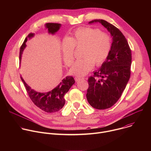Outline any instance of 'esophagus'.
I'll list each match as a JSON object with an SVG mask.
<instances>
[{
    "label": "esophagus",
    "mask_w": 151,
    "mask_h": 151,
    "mask_svg": "<svg viewBox=\"0 0 151 151\" xmlns=\"http://www.w3.org/2000/svg\"><path fill=\"white\" fill-rule=\"evenodd\" d=\"M84 79L83 78H81V77H75V79L76 81H79L81 79Z\"/></svg>",
    "instance_id": "esophagus-1"
}]
</instances>
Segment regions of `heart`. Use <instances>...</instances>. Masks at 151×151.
<instances>
[{"instance_id": "heart-1", "label": "heart", "mask_w": 151, "mask_h": 151, "mask_svg": "<svg viewBox=\"0 0 151 151\" xmlns=\"http://www.w3.org/2000/svg\"><path fill=\"white\" fill-rule=\"evenodd\" d=\"M111 38L99 29L81 27L75 30L72 36L62 42L61 51L63 60L70 66L74 60V49L82 47L81 59L76 60L70 69L75 76H84L93 68L99 66L108 57L111 50Z\"/></svg>"}]
</instances>
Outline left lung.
<instances>
[{"label":"left lung","mask_w":151,"mask_h":151,"mask_svg":"<svg viewBox=\"0 0 151 151\" xmlns=\"http://www.w3.org/2000/svg\"><path fill=\"white\" fill-rule=\"evenodd\" d=\"M100 23L112 37L109 55L99 70L88 78L87 99L95 109H106L114 105L126 87L130 78L132 51L122 32L103 19L88 23Z\"/></svg>","instance_id":"8db88e82"}]
</instances>
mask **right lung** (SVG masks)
I'll return each mask as SVG.
<instances>
[{
  "label": "right lung",
  "mask_w": 151,
  "mask_h": 151,
  "mask_svg": "<svg viewBox=\"0 0 151 151\" xmlns=\"http://www.w3.org/2000/svg\"><path fill=\"white\" fill-rule=\"evenodd\" d=\"M61 26V24L58 23L45 24V27L48 29V33L52 35L55 34L60 29ZM34 35V33H30L26 37L22 45L21 46L19 57V62H21V55L26 47V43L29 39H31ZM20 77L31 100L39 109L47 113H54L62 109L66 101L64 98V95L69 91V89L75 82L72 76H66L52 90L47 93H40L31 88L26 83L23 78Z\"/></svg>",
  "instance_id": "obj_1"
}]
</instances>
